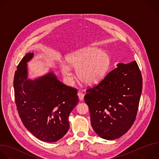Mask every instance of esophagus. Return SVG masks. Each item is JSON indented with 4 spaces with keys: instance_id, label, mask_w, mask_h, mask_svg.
<instances>
[{
    "instance_id": "esophagus-1",
    "label": "esophagus",
    "mask_w": 159,
    "mask_h": 159,
    "mask_svg": "<svg viewBox=\"0 0 159 159\" xmlns=\"http://www.w3.org/2000/svg\"><path fill=\"white\" fill-rule=\"evenodd\" d=\"M77 95H78V97H79V100H80V101H82V100H84V94L83 93L79 92H78Z\"/></svg>"
}]
</instances>
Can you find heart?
<instances>
[{"mask_svg": "<svg viewBox=\"0 0 159 159\" xmlns=\"http://www.w3.org/2000/svg\"><path fill=\"white\" fill-rule=\"evenodd\" d=\"M66 59V63H61L60 67L67 81H72L70 68H73L75 69L79 81L87 85L98 83L107 74L111 66L108 53L96 47L74 50L67 54Z\"/></svg>", "mask_w": 159, "mask_h": 159, "instance_id": "b5f03b06", "label": "heart"}]
</instances>
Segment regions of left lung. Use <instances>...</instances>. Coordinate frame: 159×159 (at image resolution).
<instances>
[{
    "mask_svg": "<svg viewBox=\"0 0 159 159\" xmlns=\"http://www.w3.org/2000/svg\"><path fill=\"white\" fill-rule=\"evenodd\" d=\"M84 97L92 127L101 138L112 140L133 125L142 90V78L136 61L119 63Z\"/></svg>",
    "mask_w": 159,
    "mask_h": 159,
    "instance_id": "left-lung-1",
    "label": "left lung"
}]
</instances>
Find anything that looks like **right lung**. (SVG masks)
Segmentation results:
<instances>
[{
	"label": "right lung",
	"instance_id": "right-lung-1",
	"mask_svg": "<svg viewBox=\"0 0 159 159\" xmlns=\"http://www.w3.org/2000/svg\"><path fill=\"white\" fill-rule=\"evenodd\" d=\"M33 57L34 53H27L15 72L17 109L23 124L36 138L57 142L69 130V116L79 102L77 90L62 84L52 71L29 79L27 62Z\"/></svg>",
	"mask_w": 159,
	"mask_h": 159
}]
</instances>
